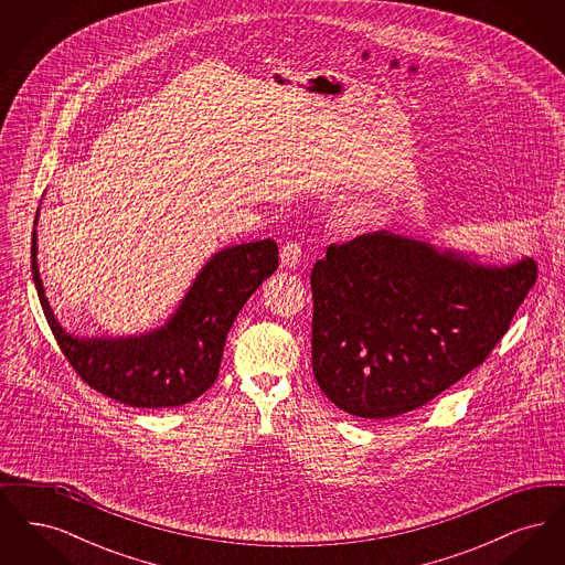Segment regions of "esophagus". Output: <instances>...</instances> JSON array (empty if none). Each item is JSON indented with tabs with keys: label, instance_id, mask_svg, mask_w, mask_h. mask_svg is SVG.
I'll use <instances>...</instances> for the list:
<instances>
[{
	"label": "esophagus",
	"instance_id": "34e87169",
	"mask_svg": "<svg viewBox=\"0 0 565 565\" xmlns=\"http://www.w3.org/2000/svg\"><path fill=\"white\" fill-rule=\"evenodd\" d=\"M281 267H286V269H296L298 265H300V258H302V249H300V245L295 242L286 243L284 247H281Z\"/></svg>",
	"mask_w": 565,
	"mask_h": 565
}]
</instances>
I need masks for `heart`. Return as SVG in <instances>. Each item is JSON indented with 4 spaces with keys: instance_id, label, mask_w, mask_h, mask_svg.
Masks as SVG:
<instances>
[{
    "instance_id": "1",
    "label": "heart",
    "mask_w": 565,
    "mask_h": 565,
    "mask_svg": "<svg viewBox=\"0 0 565 565\" xmlns=\"http://www.w3.org/2000/svg\"><path fill=\"white\" fill-rule=\"evenodd\" d=\"M371 217H379V214H371Z\"/></svg>"
}]
</instances>
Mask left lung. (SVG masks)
<instances>
[{
  "mask_svg": "<svg viewBox=\"0 0 565 565\" xmlns=\"http://www.w3.org/2000/svg\"><path fill=\"white\" fill-rule=\"evenodd\" d=\"M536 275L530 256L484 263L390 231L328 245L311 270L320 390L366 419L430 403L483 364Z\"/></svg>",
  "mask_w": 565,
  "mask_h": 565,
  "instance_id": "left-lung-1",
  "label": "left lung"
}]
</instances>
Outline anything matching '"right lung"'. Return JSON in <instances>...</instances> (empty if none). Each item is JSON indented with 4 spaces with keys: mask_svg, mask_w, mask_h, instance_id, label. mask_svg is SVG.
<instances>
[{
    "mask_svg": "<svg viewBox=\"0 0 565 565\" xmlns=\"http://www.w3.org/2000/svg\"><path fill=\"white\" fill-rule=\"evenodd\" d=\"M38 217L40 207L31 275L58 348L90 387L137 408L192 403L214 385L231 326L279 263L273 239L228 245L207 258L161 326L120 337L74 334L56 320L40 277Z\"/></svg>",
    "mask_w": 565,
    "mask_h": 565,
    "instance_id": "right-lung-1",
    "label": "right lung"
}]
</instances>
